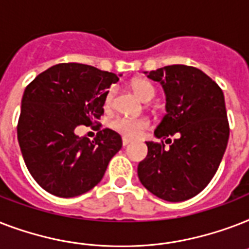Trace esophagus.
I'll return each instance as SVG.
<instances>
[{
	"label": "esophagus",
	"instance_id": "34e87169",
	"mask_svg": "<svg viewBox=\"0 0 249 249\" xmlns=\"http://www.w3.org/2000/svg\"><path fill=\"white\" fill-rule=\"evenodd\" d=\"M129 143H130V141H129L128 138H123V146H124V147L125 146H128Z\"/></svg>",
	"mask_w": 249,
	"mask_h": 249
}]
</instances>
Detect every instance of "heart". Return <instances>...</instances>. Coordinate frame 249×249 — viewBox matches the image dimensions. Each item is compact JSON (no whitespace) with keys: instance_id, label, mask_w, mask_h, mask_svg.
I'll use <instances>...</instances> for the list:
<instances>
[{"instance_id":"1","label":"heart","mask_w":249,"mask_h":249,"mask_svg":"<svg viewBox=\"0 0 249 249\" xmlns=\"http://www.w3.org/2000/svg\"><path fill=\"white\" fill-rule=\"evenodd\" d=\"M134 93L143 101L148 102L151 101L152 98L155 97V86L152 85L147 80H137L132 85ZM113 99V89H109L106 93L105 97V105L109 106L112 103ZM109 126L113 129L115 132L121 134L125 138H137L140 137L143 130L150 126V121L144 117H129L123 116V115H117L109 120Z\"/></svg>"}]
</instances>
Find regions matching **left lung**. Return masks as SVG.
I'll use <instances>...</instances> for the list:
<instances>
[{
    "label": "left lung",
    "instance_id": "1",
    "mask_svg": "<svg viewBox=\"0 0 249 249\" xmlns=\"http://www.w3.org/2000/svg\"><path fill=\"white\" fill-rule=\"evenodd\" d=\"M147 77L163 85L166 115L155 130L161 142H146L138 177L160 199L187 200L211 182L228 146L224 93L204 72L185 64L159 68Z\"/></svg>",
    "mask_w": 249,
    "mask_h": 249
}]
</instances>
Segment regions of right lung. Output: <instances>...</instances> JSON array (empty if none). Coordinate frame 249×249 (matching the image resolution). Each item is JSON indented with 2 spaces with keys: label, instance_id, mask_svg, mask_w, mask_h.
Instances as JSON below:
<instances>
[{
  "label": "right lung",
  "instance_id": "right-lung-1",
  "mask_svg": "<svg viewBox=\"0 0 249 249\" xmlns=\"http://www.w3.org/2000/svg\"><path fill=\"white\" fill-rule=\"evenodd\" d=\"M115 73L80 63L53 66L27 85L18 120V142L35 181L59 197L83 195L97 186L119 152V133L97 124L93 141L75 134L105 112V97ZM93 128V126H91Z\"/></svg>",
  "mask_w": 249,
  "mask_h": 249
}]
</instances>
